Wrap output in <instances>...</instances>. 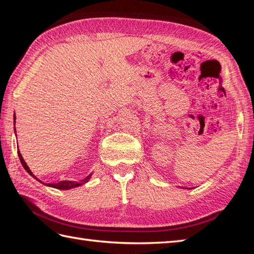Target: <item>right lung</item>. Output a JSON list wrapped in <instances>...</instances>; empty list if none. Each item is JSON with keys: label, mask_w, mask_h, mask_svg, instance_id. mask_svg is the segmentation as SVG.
Instances as JSON below:
<instances>
[{"label": "right lung", "mask_w": 254, "mask_h": 254, "mask_svg": "<svg viewBox=\"0 0 254 254\" xmlns=\"http://www.w3.org/2000/svg\"><path fill=\"white\" fill-rule=\"evenodd\" d=\"M15 119H16V118L14 117V120H15ZM14 123H15V121H14ZM18 157H19L20 163H21V165H23L25 170H26L27 172H28V174H29L31 177H34L35 179H37V178H36L34 175H32L31 170L28 168V166H27V164L25 163L23 156H21V154H20L19 152H18ZM90 177H91V175L87 176V177L85 178V179L80 180L79 182H75V181H61V182H58V183H48V185H46V186L56 188V189H60V190H69V189H73V188H76V187H79V186L84 185V183H86V182H87V181L90 179ZM37 180L40 181L39 179H37ZM40 182H41V181H40ZM42 183H44V182H42Z\"/></svg>", "instance_id": "obj_1"}]
</instances>
